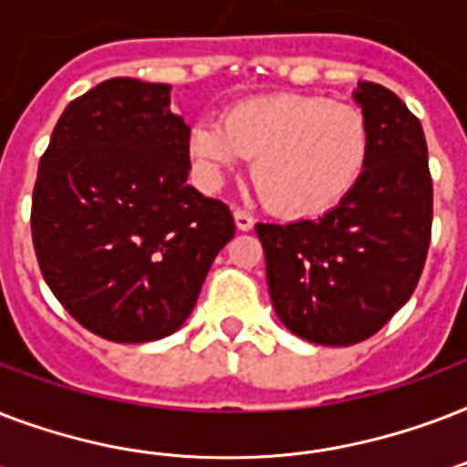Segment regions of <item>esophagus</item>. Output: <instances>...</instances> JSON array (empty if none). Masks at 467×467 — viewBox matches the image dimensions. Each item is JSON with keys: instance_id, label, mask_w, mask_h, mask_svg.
Returning a JSON list of instances; mask_svg holds the SVG:
<instances>
[{"instance_id": "obj_1", "label": "esophagus", "mask_w": 467, "mask_h": 467, "mask_svg": "<svg viewBox=\"0 0 467 467\" xmlns=\"http://www.w3.org/2000/svg\"><path fill=\"white\" fill-rule=\"evenodd\" d=\"M234 225H237V230H242V233H247V230L254 227V218L244 211H234Z\"/></svg>"}]
</instances>
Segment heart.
I'll return each mask as SVG.
<instances>
[{"mask_svg":"<svg viewBox=\"0 0 467 467\" xmlns=\"http://www.w3.org/2000/svg\"><path fill=\"white\" fill-rule=\"evenodd\" d=\"M368 123L356 106L303 94L244 99L220 123L201 120L189 152L208 182L252 160V182L281 215L312 218L354 189L368 160Z\"/></svg>","mask_w":467,"mask_h":467,"instance_id":"1","label":"heart"}]
</instances>
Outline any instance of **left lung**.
<instances>
[{"label":"left lung","instance_id":"obj_1","mask_svg":"<svg viewBox=\"0 0 467 467\" xmlns=\"http://www.w3.org/2000/svg\"><path fill=\"white\" fill-rule=\"evenodd\" d=\"M368 160L322 218L256 223L278 319L322 347L376 334L417 288L431 237V176L421 123L390 89L358 82Z\"/></svg>","mask_w":467,"mask_h":467}]
</instances>
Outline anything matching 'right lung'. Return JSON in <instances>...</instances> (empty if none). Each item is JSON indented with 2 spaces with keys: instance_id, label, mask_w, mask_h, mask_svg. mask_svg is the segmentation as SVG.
<instances>
[{
  "instance_id": "right-lung-1",
  "label": "right lung",
  "mask_w": 467,
  "mask_h": 467,
  "mask_svg": "<svg viewBox=\"0 0 467 467\" xmlns=\"http://www.w3.org/2000/svg\"><path fill=\"white\" fill-rule=\"evenodd\" d=\"M169 104V84L130 77L75 99L33 189L46 284L79 325L119 344L174 334L234 234L227 205L186 183L191 128Z\"/></svg>"
}]
</instances>
